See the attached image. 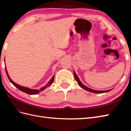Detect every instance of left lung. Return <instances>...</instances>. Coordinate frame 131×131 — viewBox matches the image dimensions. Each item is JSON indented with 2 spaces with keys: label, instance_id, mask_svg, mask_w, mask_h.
Wrapping results in <instances>:
<instances>
[{
  "label": "left lung",
  "instance_id": "1",
  "mask_svg": "<svg viewBox=\"0 0 131 131\" xmlns=\"http://www.w3.org/2000/svg\"><path fill=\"white\" fill-rule=\"evenodd\" d=\"M74 77H75V78L76 80L77 81L78 83V84L80 85V87H81L82 88L84 89V90H87L89 92H93V93H105V92H107L108 91H110L111 90H107V91H97V90H92V89L90 88H88L87 87H86L84 85H83L82 84V83L80 81V80L79 79L76 73H75V71H74Z\"/></svg>",
  "mask_w": 131,
  "mask_h": 131
}]
</instances>
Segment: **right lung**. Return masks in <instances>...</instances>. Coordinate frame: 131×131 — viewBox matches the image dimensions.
<instances>
[{
	"label": "right lung",
	"mask_w": 131,
	"mask_h": 131,
	"mask_svg": "<svg viewBox=\"0 0 131 131\" xmlns=\"http://www.w3.org/2000/svg\"><path fill=\"white\" fill-rule=\"evenodd\" d=\"M5 71H6V74H7V75L8 78V79L9 80V81L12 83V84L15 86V87L18 89V90L19 91H21L22 92H24L26 93L27 94H38L40 92V91H43L44 90H45V89L46 88H47L48 87H49V86L51 85L52 84L54 80V76H53L52 77V78L51 79V80L48 82V83H47V84L46 85L44 86V87H43L40 90H32V89H30L29 88H26V87H23V86H21L17 84H16V83H15V82H13L12 80H11V79L9 78V75H8V72H7V70L6 69V67H5Z\"/></svg>",
	"instance_id": "obj_1"
}]
</instances>
